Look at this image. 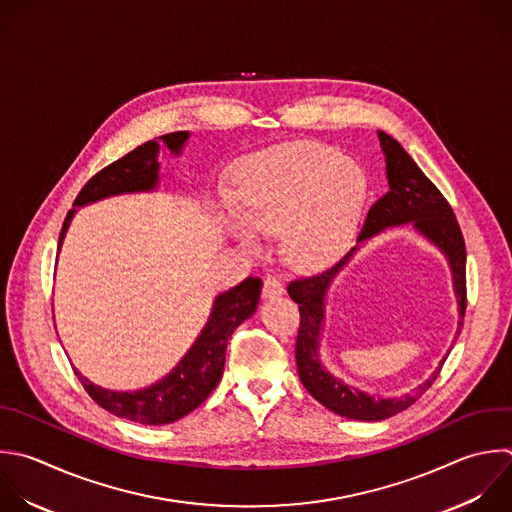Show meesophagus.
I'll return each mask as SVG.
<instances>
[{
    "instance_id": "obj_1",
    "label": "esophagus",
    "mask_w": 512,
    "mask_h": 512,
    "mask_svg": "<svg viewBox=\"0 0 512 512\" xmlns=\"http://www.w3.org/2000/svg\"><path fill=\"white\" fill-rule=\"evenodd\" d=\"M284 294V284L276 276H266L264 286H262V296L264 298H276Z\"/></svg>"
}]
</instances>
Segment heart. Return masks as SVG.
<instances>
[{
    "label": "heart",
    "instance_id": "b5f03b06",
    "mask_svg": "<svg viewBox=\"0 0 512 512\" xmlns=\"http://www.w3.org/2000/svg\"><path fill=\"white\" fill-rule=\"evenodd\" d=\"M364 200L360 168L316 144L260 152L242 168V220L236 238L250 250L258 236L284 234L288 258L304 268L334 262L348 246Z\"/></svg>",
    "mask_w": 512,
    "mask_h": 512
}]
</instances>
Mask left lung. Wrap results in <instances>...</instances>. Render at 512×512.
<instances>
[{
    "label": "left lung",
    "mask_w": 512,
    "mask_h": 512,
    "mask_svg": "<svg viewBox=\"0 0 512 512\" xmlns=\"http://www.w3.org/2000/svg\"><path fill=\"white\" fill-rule=\"evenodd\" d=\"M378 140L386 158L388 192L372 204L364 226L358 234V244L376 236L384 228L412 224L426 240H430L448 260L452 270V284L458 298L460 334L466 310V248L454 212L440 190L424 176L408 152L386 132H378ZM356 252V246L332 268L308 278H298L288 284L290 298L300 310V328L296 338V364L304 388L328 410L354 420H384L414 404L436 380L446 356L434 374L422 382L414 392L398 398H374L334 378L320 362L318 344L324 322V298L336 274ZM450 352V350H448Z\"/></svg>",
    "instance_id": "8db88e82"
}]
</instances>
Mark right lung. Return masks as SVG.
<instances>
[{"instance_id": "right-lung-1", "label": "right lung", "mask_w": 512, "mask_h": 512, "mask_svg": "<svg viewBox=\"0 0 512 512\" xmlns=\"http://www.w3.org/2000/svg\"><path fill=\"white\" fill-rule=\"evenodd\" d=\"M188 138V132H174L162 136L160 140L168 146L172 154H180ZM158 150L160 144L156 140H150L132 150L130 154H126L124 158L100 170L94 178H90L88 184L80 190L74 208L68 212L64 220L60 246L76 214V206H86L116 194L154 190L160 178ZM260 290L262 280L248 276L238 286L216 296L208 324L204 326L202 334L196 338L192 348L168 376H164L162 380L148 388L136 392L106 390L84 378L78 370L74 372L80 378L86 392L92 396V400L120 418L154 426L176 422L194 408H198L220 382L226 362L228 338L246 318H250L256 312V306L260 302Z\"/></svg>"}]
</instances>
